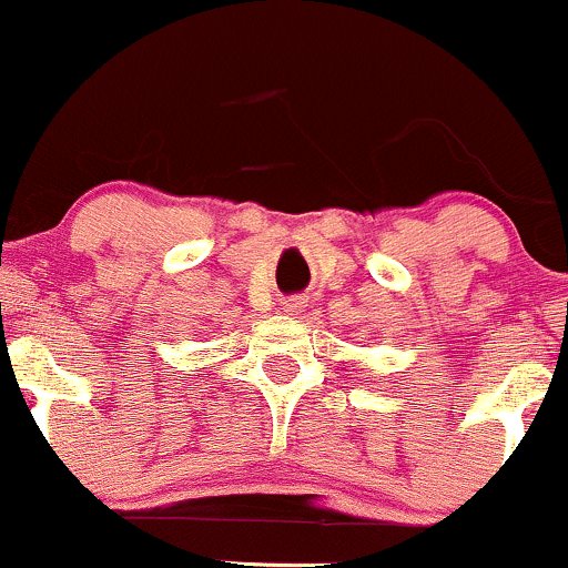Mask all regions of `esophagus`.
Wrapping results in <instances>:
<instances>
[{
    "mask_svg": "<svg viewBox=\"0 0 568 568\" xmlns=\"http://www.w3.org/2000/svg\"><path fill=\"white\" fill-rule=\"evenodd\" d=\"M304 306H306V298L304 296H291V298H285L283 304H280V310H283V315H302L304 312Z\"/></svg>",
    "mask_w": 568,
    "mask_h": 568,
    "instance_id": "esophagus-1",
    "label": "esophagus"
}]
</instances>
